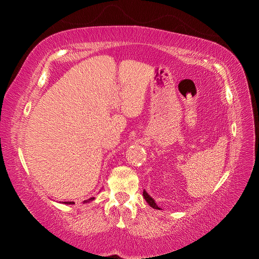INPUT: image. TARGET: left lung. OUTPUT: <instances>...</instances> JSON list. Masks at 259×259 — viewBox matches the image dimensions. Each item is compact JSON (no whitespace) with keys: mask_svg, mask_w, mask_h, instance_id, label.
<instances>
[{"mask_svg":"<svg viewBox=\"0 0 259 259\" xmlns=\"http://www.w3.org/2000/svg\"><path fill=\"white\" fill-rule=\"evenodd\" d=\"M143 195H144V198H145V200L147 201V203L149 205H150L151 207H153V208H155V209H160V207L156 205V203L154 202V200L150 197V195H149L147 192H146V190H144V192H143Z\"/></svg>","mask_w":259,"mask_h":259,"instance_id":"8db88e82","label":"left lung"}]
</instances>
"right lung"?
Wrapping results in <instances>:
<instances>
[{
    "instance_id": "obj_1",
    "label": "right lung",
    "mask_w": 259,
    "mask_h": 259,
    "mask_svg": "<svg viewBox=\"0 0 259 259\" xmlns=\"http://www.w3.org/2000/svg\"><path fill=\"white\" fill-rule=\"evenodd\" d=\"M94 200V198H91V199H89V200H85L84 202H91V201H93ZM64 204H74V202H64Z\"/></svg>"
}]
</instances>
